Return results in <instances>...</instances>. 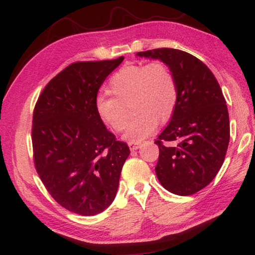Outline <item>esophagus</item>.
Here are the masks:
<instances>
[{
	"mask_svg": "<svg viewBox=\"0 0 255 255\" xmlns=\"http://www.w3.org/2000/svg\"><path fill=\"white\" fill-rule=\"evenodd\" d=\"M128 146H129V148H130V150H137L138 148L140 147V143H138V142H129Z\"/></svg>",
	"mask_w": 255,
	"mask_h": 255,
	"instance_id": "1",
	"label": "esophagus"
}]
</instances>
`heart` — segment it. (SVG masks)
<instances>
[{
	"mask_svg": "<svg viewBox=\"0 0 255 255\" xmlns=\"http://www.w3.org/2000/svg\"><path fill=\"white\" fill-rule=\"evenodd\" d=\"M113 96L96 97L97 116L114 131H122L127 124L126 106L131 103L135 114L123 138L139 142L150 136L161 122L170 118L177 105L178 92L170 69L160 61L148 64H126L109 80Z\"/></svg>",
	"mask_w": 255,
	"mask_h": 255,
	"instance_id": "obj_1",
	"label": "heart"
}]
</instances>
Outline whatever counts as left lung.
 Returning a JSON list of instances; mask_svg holds the SVG:
<instances>
[{
	"instance_id": "1",
	"label": "left lung",
	"mask_w": 255,
	"mask_h": 255,
	"mask_svg": "<svg viewBox=\"0 0 255 255\" xmlns=\"http://www.w3.org/2000/svg\"><path fill=\"white\" fill-rule=\"evenodd\" d=\"M136 55L160 60L175 77L177 105L155 141V170L168 192L192 195L214 179L228 150L230 119L222 89L206 64L185 51L161 48Z\"/></svg>"
}]
</instances>
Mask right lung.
<instances>
[{"mask_svg":"<svg viewBox=\"0 0 255 255\" xmlns=\"http://www.w3.org/2000/svg\"><path fill=\"white\" fill-rule=\"evenodd\" d=\"M123 60L70 64L45 86L33 112L36 172L60 205L83 216L112 204L130 154L95 109L99 88Z\"/></svg>","mask_w":255,"mask_h":255,"instance_id":"obj_1","label":"right lung"}]
</instances>
